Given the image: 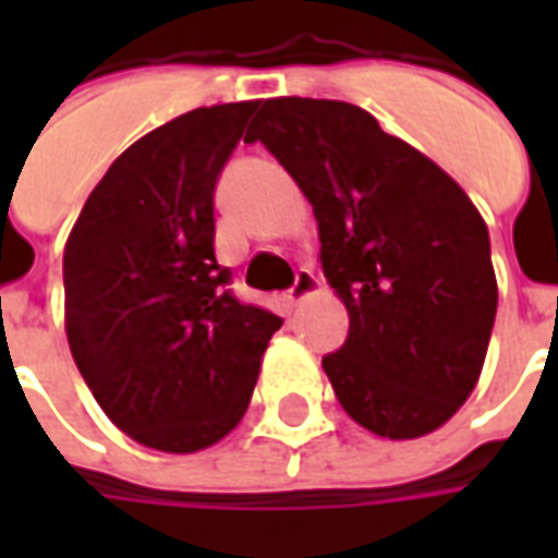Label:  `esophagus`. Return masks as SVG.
<instances>
[{
  "mask_svg": "<svg viewBox=\"0 0 558 558\" xmlns=\"http://www.w3.org/2000/svg\"><path fill=\"white\" fill-rule=\"evenodd\" d=\"M323 290V283H319V278H316L314 271L311 268H299V275H295V283H292V290H290V299L292 304H299L304 302L307 295H314V292Z\"/></svg>",
  "mask_w": 558,
  "mask_h": 558,
  "instance_id": "esophagus-1",
  "label": "esophagus"
}]
</instances>
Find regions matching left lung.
<instances>
[{
    "instance_id": "1",
    "label": "left lung",
    "mask_w": 558,
    "mask_h": 558,
    "mask_svg": "<svg viewBox=\"0 0 558 558\" xmlns=\"http://www.w3.org/2000/svg\"><path fill=\"white\" fill-rule=\"evenodd\" d=\"M283 163L319 227V263L350 314L323 359L364 430L418 439L478 386L496 319L481 211L418 148L347 101L268 98L254 137Z\"/></svg>"
}]
</instances>
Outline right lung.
Wrapping results in <instances>:
<instances>
[{"instance_id":"right-lung-1","label":"right lung","mask_w":558,"mask_h":558,"mask_svg":"<svg viewBox=\"0 0 558 558\" xmlns=\"http://www.w3.org/2000/svg\"><path fill=\"white\" fill-rule=\"evenodd\" d=\"M256 101L175 116L104 172L65 242V335L104 415L194 454L247 412L280 316L223 290L215 182Z\"/></svg>"}]
</instances>
